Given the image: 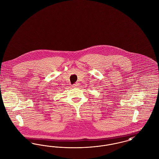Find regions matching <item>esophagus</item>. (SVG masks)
<instances>
[{
    "instance_id": "obj_1",
    "label": "esophagus",
    "mask_w": 159,
    "mask_h": 159,
    "mask_svg": "<svg viewBox=\"0 0 159 159\" xmlns=\"http://www.w3.org/2000/svg\"><path fill=\"white\" fill-rule=\"evenodd\" d=\"M78 86H79V83H75V84L73 85V88H77Z\"/></svg>"
}]
</instances>
